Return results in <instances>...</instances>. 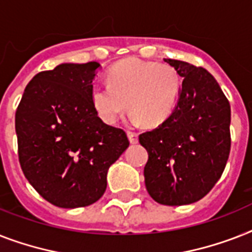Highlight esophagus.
I'll return each mask as SVG.
<instances>
[{
    "label": "esophagus",
    "instance_id": "obj_1",
    "mask_svg": "<svg viewBox=\"0 0 252 252\" xmlns=\"http://www.w3.org/2000/svg\"><path fill=\"white\" fill-rule=\"evenodd\" d=\"M128 137H129L130 144H137V142H138V134H137L136 132L128 130Z\"/></svg>",
    "mask_w": 252,
    "mask_h": 252
}]
</instances>
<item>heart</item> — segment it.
Returning a JSON list of instances; mask_svg holds the SVG:
<instances>
[{
	"mask_svg": "<svg viewBox=\"0 0 252 252\" xmlns=\"http://www.w3.org/2000/svg\"><path fill=\"white\" fill-rule=\"evenodd\" d=\"M108 84H94L91 101L106 124H115L126 107L133 123L155 126L172 115L183 81L168 63L126 58L107 71Z\"/></svg>",
	"mask_w": 252,
	"mask_h": 252,
	"instance_id": "obj_1",
	"label": "heart"
}]
</instances>
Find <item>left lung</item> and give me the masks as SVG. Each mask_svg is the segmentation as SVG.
<instances>
[{"mask_svg": "<svg viewBox=\"0 0 252 252\" xmlns=\"http://www.w3.org/2000/svg\"><path fill=\"white\" fill-rule=\"evenodd\" d=\"M184 77L172 115L140 134L149 160L145 185L165 206L202 199L221 177L230 153V105L218 81L203 67L164 59Z\"/></svg>", "mask_w": 252, "mask_h": 252, "instance_id": "obj_1", "label": "left lung"}]
</instances>
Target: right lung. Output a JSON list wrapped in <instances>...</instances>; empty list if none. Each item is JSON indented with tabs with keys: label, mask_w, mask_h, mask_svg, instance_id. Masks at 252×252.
Wrapping results in <instances>:
<instances>
[{
	"label": "right lung",
	"mask_w": 252,
	"mask_h": 252,
	"mask_svg": "<svg viewBox=\"0 0 252 252\" xmlns=\"http://www.w3.org/2000/svg\"><path fill=\"white\" fill-rule=\"evenodd\" d=\"M99 63H63L38 72L15 112L24 176L57 207H85L107 186V171L129 146L122 128L107 126L91 101Z\"/></svg>",
	"instance_id": "obj_1"
}]
</instances>
